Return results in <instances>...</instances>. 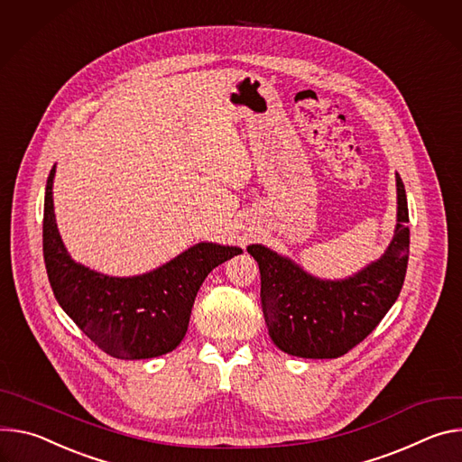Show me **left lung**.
<instances>
[{"label":"left lung","mask_w":462,"mask_h":462,"mask_svg":"<svg viewBox=\"0 0 462 462\" xmlns=\"http://www.w3.org/2000/svg\"><path fill=\"white\" fill-rule=\"evenodd\" d=\"M409 213L396 174V226L380 259L345 279H321L263 244L247 245L261 270V300L272 341L286 354L330 360L364 341L402 290L409 259Z\"/></svg>","instance_id":"1"}]
</instances>
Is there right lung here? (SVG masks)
Returning a JSON list of instances; mask_svg holds the SVG:
<instances>
[{"mask_svg": "<svg viewBox=\"0 0 462 462\" xmlns=\"http://www.w3.org/2000/svg\"><path fill=\"white\" fill-rule=\"evenodd\" d=\"M51 169L43 199V261L62 310L106 354L146 360L172 352L185 337L196 293L236 245L198 242L178 257L132 277H112L71 259L57 227Z\"/></svg>", "mask_w": 462, "mask_h": 462, "instance_id": "obj_1", "label": "right lung"}]
</instances>
